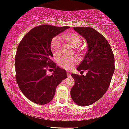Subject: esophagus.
Listing matches in <instances>:
<instances>
[{
    "label": "esophagus",
    "mask_w": 129,
    "mask_h": 129,
    "mask_svg": "<svg viewBox=\"0 0 129 129\" xmlns=\"http://www.w3.org/2000/svg\"><path fill=\"white\" fill-rule=\"evenodd\" d=\"M67 74L68 77H70L71 76V74L69 73V72H67V74Z\"/></svg>",
    "instance_id": "1"
}]
</instances>
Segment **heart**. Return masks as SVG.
Wrapping results in <instances>:
<instances>
[{
	"instance_id": "obj_1",
	"label": "heart",
	"mask_w": 129,
	"mask_h": 129,
	"mask_svg": "<svg viewBox=\"0 0 129 129\" xmlns=\"http://www.w3.org/2000/svg\"><path fill=\"white\" fill-rule=\"evenodd\" d=\"M63 39L68 43H71L74 47L77 48V51L81 53L83 49L80 47L82 44V38L78 33H70L63 36ZM62 48V40L60 36H55L52 39L50 42V49L55 56L60 54ZM78 63V59L76 57H61L58 60V64L61 68L66 70H71L74 66Z\"/></svg>"
}]
</instances>
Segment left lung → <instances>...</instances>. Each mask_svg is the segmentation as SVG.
<instances>
[{
  "instance_id": "left-lung-1",
  "label": "left lung",
  "mask_w": 129,
  "mask_h": 129,
  "mask_svg": "<svg viewBox=\"0 0 129 129\" xmlns=\"http://www.w3.org/2000/svg\"><path fill=\"white\" fill-rule=\"evenodd\" d=\"M86 39L88 50L77 68L86 76L72 74L75 83L71 89L74 102L82 107L88 106L99 100L107 91L115 71V58L105 38L91 27H74Z\"/></svg>"
}]
</instances>
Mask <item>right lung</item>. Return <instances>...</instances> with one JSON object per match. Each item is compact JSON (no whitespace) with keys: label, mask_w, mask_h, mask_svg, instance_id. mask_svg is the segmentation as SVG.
<instances>
[{"label":"right lung","mask_w":129,"mask_h":129,"mask_svg":"<svg viewBox=\"0 0 129 129\" xmlns=\"http://www.w3.org/2000/svg\"><path fill=\"white\" fill-rule=\"evenodd\" d=\"M41 25L34 27L22 38L15 55L16 79L19 87L27 99L44 105L51 101L56 88L67 77L66 71L52 60V39L69 28ZM47 69L53 74H47Z\"/></svg>","instance_id":"1"}]
</instances>
